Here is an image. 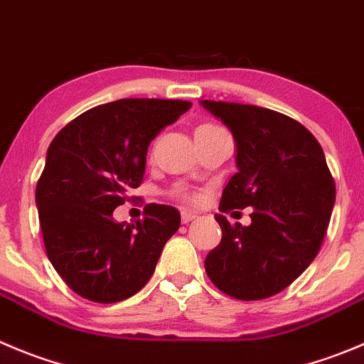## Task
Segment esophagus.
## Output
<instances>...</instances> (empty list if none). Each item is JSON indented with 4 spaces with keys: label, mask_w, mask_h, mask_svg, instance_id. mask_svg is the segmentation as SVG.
I'll use <instances>...</instances> for the list:
<instances>
[{
    "label": "esophagus",
    "mask_w": 364,
    "mask_h": 364,
    "mask_svg": "<svg viewBox=\"0 0 364 364\" xmlns=\"http://www.w3.org/2000/svg\"><path fill=\"white\" fill-rule=\"evenodd\" d=\"M180 214H182V223H189V221H193L196 218V213H193V210H188V209H184Z\"/></svg>",
    "instance_id": "obj_1"
}]
</instances>
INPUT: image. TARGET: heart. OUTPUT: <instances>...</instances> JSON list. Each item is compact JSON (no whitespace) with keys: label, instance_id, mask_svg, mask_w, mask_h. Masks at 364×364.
<instances>
[{"label":"heart","instance_id":"1","mask_svg":"<svg viewBox=\"0 0 364 364\" xmlns=\"http://www.w3.org/2000/svg\"><path fill=\"white\" fill-rule=\"evenodd\" d=\"M210 127H216V124H202V127H198V128H210ZM184 198H186V200H191V202H196V200H198V196H195V195H184Z\"/></svg>","mask_w":364,"mask_h":364}]
</instances>
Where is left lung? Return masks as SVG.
I'll return each mask as SVG.
<instances>
[{
	"instance_id": "1",
	"label": "left lung",
	"mask_w": 364,
	"mask_h": 364,
	"mask_svg": "<svg viewBox=\"0 0 364 364\" xmlns=\"http://www.w3.org/2000/svg\"><path fill=\"white\" fill-rule=\"evenodd\" d=\"M236 139L237 173L225 186L221 213L254 207L248 227L218 214L220 245L205 257L207 277L237 300L286 289L323 243L336 184L316 137L275 110L203 100Z\"/></svg>"
}]
</instances>
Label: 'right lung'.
Returning a JSON list of instances; mask_svg holds the SVG:
<instances>
[{"mask_svg":"<svg viewBox=\"0 0 364 364\" xmlns=\"http://www.w3.org/2000/svg\"><path fill=\"white\" fill-rule=\"evenodd\" d=\"M189 109L184 100H117L85 110L51 141L36 202L48 259L76 295L121 302L154 275L180 213L150 203L134 225L112 213L136 198L151 139Z\"/></svg>","mask_w":364,"mask_h":364,"instance_id":"obj_1","label":"right lung"}]
</instances>
